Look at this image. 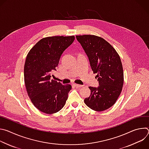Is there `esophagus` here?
Here are the masks:
<instances>
[{
  "instance_id": "1",
  "label": "esophagus",
  "mask_w": 149,
  "mask_h": 149,
  "mask_svg": "<svg viewBox=\"0 0 149 149\" xmlns=\"http://www.w3.org/2000/svg\"><path fill=\"white\" fill-rule=\"evenodd\" d=\"M74 86L75 87H76L77 88H80V87H82V85H79V84H74Z\"/></svg>"
}]
</instances>
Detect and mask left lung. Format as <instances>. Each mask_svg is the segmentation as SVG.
I'll list each match as a JSON object with an SVG mask.
<instances>
[{"mask_svg": "<svg viewBox=\"0 0 149 149\" xmlns=\"http://www.w3.org/2000/svg\"><path fill=\"white\" fill-rule=\"evenodd\" d=\"M87 54L98 87H89L91 94L84 99L91 109L102 111L110 108L118 99L123 88L124 76L120 58L114 48L103 38L91 35L76 36Z\"/></svg>", "mask_w": 149, "mask_h": 149, "instance_id": "8db88e82", "label": "left lung"}]
</instances>
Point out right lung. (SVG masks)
Masks as SVG:
<instances>
[{
	"label": "right lung",
	"mask_w": 149,
	"mask_h": 149,
	"mask_svg": "<svg viewBox=\"0 0 149 149\" xmlns=\"http://www.w3.org/2000/svg\"><path fill=\"white\" fill-rule=\"evenodd\" d=\"M75 39L74 36H51L40 39L29 52L25 63L24 79L32 102L40 111L54 114L64 106L70 84L51 79L60 58Z\"/></svg>",
	"instance_id": "add662e5"
}]
</instances>
